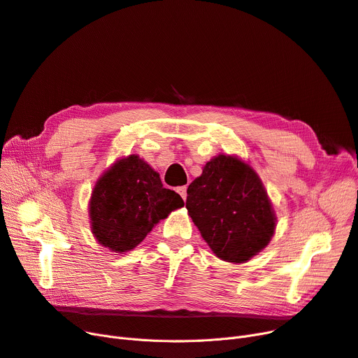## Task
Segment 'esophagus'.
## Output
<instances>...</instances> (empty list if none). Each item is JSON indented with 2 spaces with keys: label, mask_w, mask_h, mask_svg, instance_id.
<instances>
[{
  "label": "esophagus",
  "mask_w": 358,
  "mask_h": 358,
  "mask_svg": "<svg viewBox=\"0 0 358 358\" xmlns=\"http://www.w3.org/2000/svg\"><path fill=\"white\" fill-rule=\"evenodd\" d=\"M177 193L182 197V200L185 201V199H187V187L185 185H182V187H177Z\"/></svg>",
  "instance_id": "obj_1"
}]
</instances>
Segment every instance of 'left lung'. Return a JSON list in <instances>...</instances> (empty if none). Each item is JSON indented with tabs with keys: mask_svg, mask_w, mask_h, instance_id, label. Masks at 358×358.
<instances>
[{
	"mask_svg": "<svg viewBox=\"0 0 358 358\" xmlns=\"http://www.w3.org/2000/svg\"><path fill=\"white\" fill-rule=\"evenodd\" d=\"M185 208L212 251L228 262H245L268 245L275 216L254 169L219 155L187 189Z\"/></svg>",
	"mask_w": 358,
	"mask_h": 358,
	"instance_id": "left-lung-1",
	"label": "left lung"
}]
</instances>
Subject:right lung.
<instances>
[{"label":"right lung","instance_id":"obj_1","mask_svg":"<svg viewBox=\"0 0 358 358\" xmlns=\"http://www.w3.org/2000/svg\"><path fill=\"white\" fill-rule=\"evenodd\" d=\"M184 206L176 192L164 189L159 174L138 155L119 159L97 181L90 201L91 228L103 247L134 250L154 224Z\"/></svg>","mask_w":358,"mask_h":358}]
</instances>
